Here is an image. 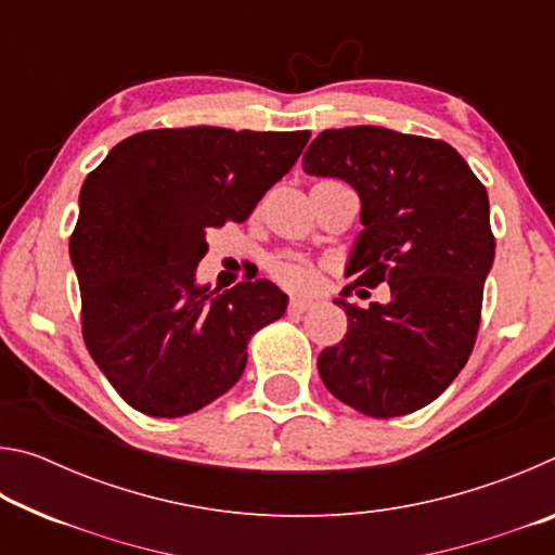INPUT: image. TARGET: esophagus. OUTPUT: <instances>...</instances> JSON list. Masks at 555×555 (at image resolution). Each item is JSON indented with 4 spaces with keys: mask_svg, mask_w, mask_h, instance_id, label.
I'll list each match as a JSON object with an SVG mask.
<instances>
[{
    "mask_svg": "<svg viewBox=\"0 0 555 555\" xmlns=\"http://www.w3.org/2000/svg\"><path fill=\"white\" fill-rule=\"evenodd\" d=\"M311 306H313V300H308V298H291L288 311L291 313H306Z\"/></svg>",
    "mask_w": 555,
    "mask_h": 555,
    "instance_id": "1",
    "label": "esophagus"
}]
</instances>
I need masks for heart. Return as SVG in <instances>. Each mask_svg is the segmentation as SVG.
<instances>
[{
    "label": "heart",
    "mask_w": 555,
    "mask_h": 555,
    "mask_svg": "<svg viewBox=\"0 0 555 555\" xmlns=\"http://www.w3.org/2000/svg\"><path fill=\"white\" fill-rule=\"evenodd\" d=\"M271 276H274L279 284L291 286V288H308L315 281V269L313 264H308L306 259L286 255L271 261Z\"/></svg>",
    "instance_id": "heart-1"
}]
</instances>
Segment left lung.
<instances>
[{"instance_id":"left-lung-1","label":"left lung","mask_w":555,"mask_h":555,"mask_svg":"<svg viewBox=\"0 0 555 555\" xmlns=\"http://www.w3.org/2000/svg\"><path fill=\"white\" fill-rule=\"evenodd\" d=\"M304 171L360 193L364 230L343 296L389 286L387 304L337 300L347 333L318 357L323 384L372 418L428 406L465 367L480 331L494 261L485 185L450 144L384 127L321 131Z\"/></svg>"}]
</instances>
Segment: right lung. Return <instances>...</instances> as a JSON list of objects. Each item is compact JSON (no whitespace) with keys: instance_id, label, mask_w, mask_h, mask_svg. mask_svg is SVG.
I'll use <instances>...</instances> for the list:
<instances>
[{"instance_id":"1","label":"right lung","mask_w":555,"mask_h":555,"mask_svg":"<svg viewBox=\"0 0 555 555\" xmlns=\"http://www.w3.org/2000/svg\"><path fill=\"white\" fill-rule=\"evenodd\" d=\"M311 131L149 129L119 142L80 191L70 259L92 360L131 409L178 418L247 367V345L286 311L267 279L195 284L205 234L244 222Z\"/></svg>"}]
</instances>
